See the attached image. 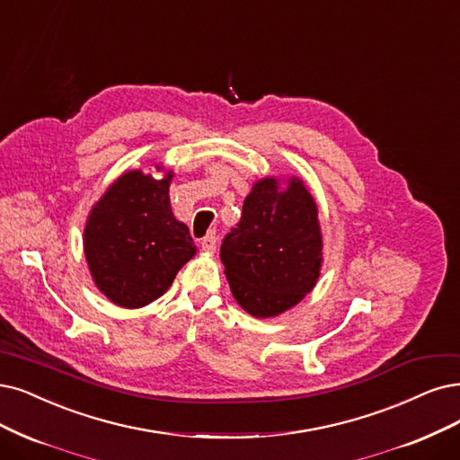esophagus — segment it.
Returning <instances> with one entry per match:
<instances>
[{"mask_svg":"<svg viewBox=\"0 0 460 460\" xmlns=\"http://www.w3.org/2000/svg\"><path fill=\"white\" fill-rule=\"evenodd\" d=\"M200 246H202L204 252H214L216 246H217V236H216V233L210 231L207 236H204V239L200 241Z\"/></svg>","mask_w":460,"mask_h":460,"instance_id":"34e87169","label":"esophagus"}]
</instances>
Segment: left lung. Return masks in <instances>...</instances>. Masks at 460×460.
I'll use <instances>...</instances> for the list:
<instances>
[{
    "label": "left lung",
    "instance_id": "8db88e82",
    "mask_svg": "<svg viewBox=\"0 0 460 460\" xmlns=\"http://www.w3.org/2000/svg\"><path fill=\"white\" fill-rule=\"evenodd\" d=\"M219 256L234 299L252 316L297 305L314 288L322 261L318 210L303 181L294 178L286 190L275 178L253 185Z\"/></svg>",
    "mask_w": 460,
    "mask_h": 460
}]
</instances>
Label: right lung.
Masks as SVG:
<instances>
[{
  "instance_id": "right-lung-1",
  "label": "right lung",
  "mask_w": 460,
  "mask_h": 460,
  "mask_svg": "<svg viewBox=\"0 0 460 460\" xmlns=\"http://www.w3.org/2000/svg\"><path fill=\"white\" fill-rule=\"evenodd\" d=\"M170 178L132 170L89 214L84 258L98 290L119 307L138 309L161 297L195 256L190 229L170 208Z\"/></svg>"
}]
</instances>
